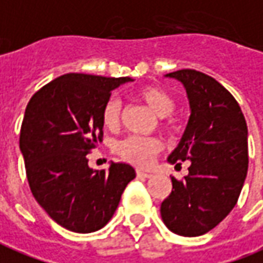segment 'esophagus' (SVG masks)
I'll return each mask as SVG.
<instances>
[{
	"label": "esophagus",
	"mask_w": 263,
	"mask_h": 263,
	"mask_svg": "<svg viewBox=\"0 0 263 263\" xmlns=\"http://www.w3.org/2000/svg\"><path fill=\"white\" fill-rule=\"evenodd\" d=\"M137 176L139 178H151L153 176V174H150V172H144V171H137Z\"/></svg>",
	"instance_id": "34e87169"
}]
</instances>
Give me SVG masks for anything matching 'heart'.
Here are the masks:
<instances>
[{"instance_id": "heart-1", "label": "heart", "mask_w": 263, "mask_h": 263, "mask_svg": "<svg viewBox=\"0 0 263 263\" xmlns=\"http://www.w3.org/2000/svg\"><path fill=\"white\" fill-rule=\"evenodd\" d=\"M137 97L147 103V106L157 115V116H166L174 110L175 102L172 97L164 89L157 87H143L137 91ZM120 110L122 105L116 98H109L102 109V123L106 129H116L120 122ZM161 148L158 140L143 136H127L120 140L115 145V153L122 160L132 162L134 165L145 166L153 160Z\"/></svg>"}]
</instances>
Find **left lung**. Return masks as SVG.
<instances>
[{
  "label": "left lung",
  "mask_w": 263,
  "mask_h": 263,
  "mask_svg": "<svg viewBox=\"0 0 263 263\" xmlns=\"http://www.w3.org/2000/svg\"><path fill=\"white\" fill-rule=\"evenodd\" d=\"M185 88L191 116L168 162L189 161L186 176H171L172 191L161 203L172 233L197 237L214 229L237 204L248 171V129L238 102L212 77L196 70L166 74Z\"/></svg>",
  "instance_id": "8db88e82"
}]
</instances>
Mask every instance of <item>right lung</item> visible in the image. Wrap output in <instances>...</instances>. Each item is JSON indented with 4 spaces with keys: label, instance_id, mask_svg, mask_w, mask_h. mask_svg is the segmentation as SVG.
Segmentation results:
<instances>
[{
    "label": "right lung",
    "instance_id": "obj_1",
    "mask_svg": "<svg viewBox=\"0 0 263 263\" xmlns=\"http://www.w3.org/2000/svg\"><path fill=\"white\" fill-rule=\"evenodd\" d=\"M129 81L70 72L40 88L26 106L19 148L30 191L70 231L93 233L106 226L136 178L129 164L110 162L108 170L93 171L87 158L103 134V105L115 88Z\"/></svg>",
    "mask_w": 263,
    "mask_h": 263
}]
</instances>
